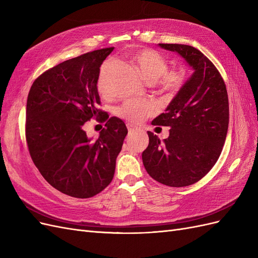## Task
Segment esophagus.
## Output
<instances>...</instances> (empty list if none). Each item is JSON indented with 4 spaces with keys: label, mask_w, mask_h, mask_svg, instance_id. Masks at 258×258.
Returning a JSON list of instances; mask_svg holds the SVG:
<instances>
[{
    "label": "esophagus",
    "mask_w": 258,
    "mask_h": 258,
    "mask_svg": "<svg viewBox=\"0 0 258 258\" xmlns=\"http://www.w3.org/2000/svg\"><path fill=\"white\" fill-rule=\"evenodd\" d=\"M128 131H129V135H135L140 131V128L137 126H134V124H128Z\"/></svg>",
    "instance_id": "1"
}]
</instances>
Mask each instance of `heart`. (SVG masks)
I'll return each instance as SVG.
<instances>
[{
	"label": "heart",
	"mask_w": 258,
	"mask_h": 258,
	"mask_svg": "<svg viewBox=\"0 0 258 258\" xmlns=\"http://www.w3.org/2000/svg\"><path fill=\"white\" fill-rule=\"evenodd\" d=\"M132 61L143 79L150 84L156 83L167 92H175L184 82V72L168 70L166 59L152 49H140L132 54ZM98 90L103 91V68L98 81ZM151 106L138 100H128L119 108V115L131 122H140L150 114Z\"/></svg>",
	"instance_id": "1"
}]
</instances>
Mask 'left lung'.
<instances>
[{"mask_svg":"<svg viewBox=\"0 0 258 258\" xmlns=\"http://www.w3.org/2000/svg\"><path fill=\"white\" fill-rule=\"evenodd\" d=\"M159 46L177 52L194 73L152 121L169 127V137L161 142L147 131L150 143L142 160L157 182L184 187L204 177L220 157L229 123L228 95L220 72L200 50L183 44Z\"/></svg>","mask_w":258,"mask_h":258,"instance_id":"1","label":"left lung"}]
</instances>
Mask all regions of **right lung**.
<instances>
[{
	"mask_svg": "<svg viewBox=\"0 0 258 258\" xmlns=\"http://www.w3.org/2000/svg\"><path fill=\"white\" fill-rule=\"evenodd\" d=\"M114 47L93 50L49 69L28 95L26 139L34 165L57 190L90 198L112 182L116 158L128 130L124 122L99 110L100 67ZM101 118L106 128L97 140L82 126Z\"/></svg>",
	"mask_w": 258,
	"mask_h": 258,
	"instance_id": "1",
	"label": "right lung"
}]
</instances>
